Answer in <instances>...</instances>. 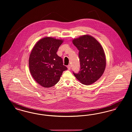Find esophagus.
Wrapping results in <instances>:
<instances>
[{
    "label": "esophagus",
    "mask_w": 132,
    "mask_h": 132,
    "mask_svg": "<svg viewBox=\"0 0 132 132\" xmlns=\"http://www.w3.org/2000/svg\"><path fill=\"white\" fill-rule=\"evenodd\" d=\"M67 67H68V69H69V70H70V69H71V65H70V64H69V65H68Z\"/></svg>",
    "instance_id": "34e87169"
}]
</instances>
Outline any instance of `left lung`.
I'll list each match as a JSON object with an SVG mask.
<instances>
[{
	"label": "left lung",
	"mask_w": 132,
	"mask_h": 132,
	"mask_svg": "<svg viewBox=\"0 0 132 132\" xmlns=\"http://www.w3.org/2000/svg\"><path fill=\"white\" fill-rule=\"evenodd\" d=\"M79 51L80 69L78 73L73 72L76 78L83 84L96 82L104 73L106 61L104 50L92 36H81L72 40Z\"/></svg>",
	"instance_id": "obj_1"
}]
</instances>
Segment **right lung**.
I'll use <instances>...</instances> for the list:
<instances>
[{
    "label": "right lung",
    "instance_id": "obj_1",
    "mask_svg": "<svg viewBox=\"0 0 132 132\" xmlns=\"http://www.w3.org/2000/svg\"><path fill=\"white\" fill-rule=\"evenodd\" d=\"M63 40L45 37L37 42L29 59L30 73L35 81L45 88L56 85L63 71L68 69L63 65L61 57L56 52Z\"/></svg>",
    "mask_w": 132,
    "mask_h": 132
}]
</instances>
